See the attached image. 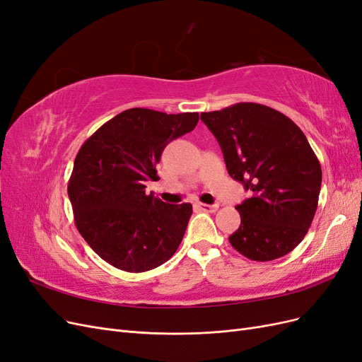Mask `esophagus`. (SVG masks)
<instances>
[{
	"label": "esophagus",
	"mask_w": 362,
	"mask_h": 362,
	"mask_svg": "<svg viewBox=\"0 0 362 362\" xmlns=\"http://www.w3.org/2000/svg\"><path fill=\"white\" fill-rule=\"evenodd\" d=\"M196 208H199V210L202 211H206V213H216L218 210V205H208V204H196L194 205Z\"/></svg>",
	"instance_id": "esophagus-1"
}]
</instances>
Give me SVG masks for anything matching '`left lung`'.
I'll return each instance as SVG.
<instances>
[{
	"mask_svg": "<svg viewBox=\"0 0 362 362\" xmlns=\"http://www.w3.org/2000/svg\"><path fill=\"white\" fill-rule=\"evenodd\" d=\"M221 145L228 173L252 198L235 206L242 223L233 247L254 261L287 255L308 233L322 187V168L302 129L262 104L238 103L201 113Z\"/></svg>",
	"mask_w": 362,
	"mask_h": 362,
	"instance_id": "left-lung-1",
	"label": "left lung"
}]
</instances>
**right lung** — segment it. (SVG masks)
Here are the masks:
<instances>
[{
  "mask_svg": "<svg viewBox=\"0 0 362 362\" xmlns=\"http://www.w3.org/2000/svg\"><path fill=\"white\" fill-rule=\"evenodd\" d=\"M198 113L168 115L129 108L87 139L68 184L76 229L98 255L116 269L140 273L177 252L193 213L146 193L157 181L156 164L169 141L190 133Z\"/></svg>",
  "mask_w": 362,
  "mask_h": 362,
  "instance_id": "1",
  "label": "right lung"
}]
</instances>
